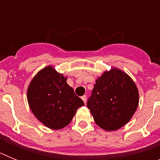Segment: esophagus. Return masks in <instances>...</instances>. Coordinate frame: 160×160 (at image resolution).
<instances>
[{
  "label": "esophagus",
  "mask_w": 160,
  "mask_h": 160,
  "mask_svg": "<svg viewBox=\"0 0 160 160\" xmlns=\"http://www.w3.org/2000/svg\"><path fill=\"white\" fill-rule=\"evenodd\" d=\"M82 101L84 102V103L87 102V95L82 96Z\"/></svg>",
  "instance_id": "obj_1"
}]
</instances>
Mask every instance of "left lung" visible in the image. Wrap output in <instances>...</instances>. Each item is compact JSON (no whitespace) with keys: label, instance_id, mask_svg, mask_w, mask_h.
Returning <instances> with one entry per match:
<instances>
[{"label":"left lung","instance_id":"obj_1","mask_svg":"<svg viewBox=\"0 0 160 160\" xmlns=\"http://www.w3.org/2000/svg\"><path fill=\"white\" fill-rule=\"evenodd\" d=\"M138 105V91L124 72L112 69L96 80L87 107L98 126L115 131L128 123Z\"/></svg>","mask_w":160,"mask_h":160}]
</instances>
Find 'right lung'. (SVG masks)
<instances>
[{
  "label": "right lung",
  "mask_w": 160,
  "mask_h": 160,
  "mask_svg": "<svg viewBox=\"0 0 160 160\" xmlns=\"http://www.w3.org/2000/svg\"><path fill=\"white\" fill-rule=\"evenodd\" d=\"M52 66L38 72L27 90V99L36 118L47 128L59 130L71 122L84 102Z\"/></svg>",
  "instance_id": "obj_1"
}]
</instances>
